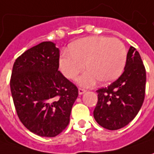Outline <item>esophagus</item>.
Listing matches in <instances>:
<instances>
[{
	"label": "esophagus",
	"mask_w": 154,
	"mask_h": 154,
	"mask_svg": "<svg viewBox=\"0 0 154 154\" xmlns=\"http://www.w3.org/2000/svg\"><path fill=\"white\" fill-rule=\"evenodd\" d=\"M85 92H86V89H84V88H81V87H80V88H79V94H80V95L83 94V93H84Z\"/></svg>",
	"instance_id": "1"
}]
</instances>
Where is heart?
<instances>
[{"label": "heart", "mask_w": 154, "mask_h": 154, "mask_svg": "<svg viewBox=\"0 0 154 154\" xmlns=\"http://www.w3.org/2000/svg\"><path fill=\"white\" fill-rule=\"evenodd\" d=\"M127 50L117 38L104 36L86 37L70 45V51H63L59 65L68 79H74L86 67L88 70L78 78L80 85L93 86L98 80L109 83L117 79L125 68Z\"/></svg>", "instance_id": "heart-1"}]
</instances>
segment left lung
<instances>
[{
	"mask_svg": "<svg viewBox=\"0 0 154 154\" xmlns=\"http://www.w3.org/2000/svg\"><path fill=\"white\" fill-rule=\"evenodd\" d=\"M146 69L139 52L130 47L121 76L107 87L99 88L93 116L100 126L116 130L138 114L146 92Z\"/></svg>",
	"mask_w": 154,
	"mask_h": 154,
	"instance_id": "left-lung-1",
	"label": "left lung"
}]
</instances>
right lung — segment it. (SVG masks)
<instances>
[{
    "mask_svg": "<svg viewBox=\"0 0 154 154\" xmlns=\"http://www.w3.org/2000/svg\"><path fill=\"white\" fill-rule=\"evenodd\" d=\"M60 51L43 42L15 60L10 88L17 115L31 132L55 137L67 128L77 86L58 70Z\"/></svg>",
    "mask_w": 154,
    "mask_h": 154,
    "instance_id": "add662e5",
    "label": "right lung"
}]
</instances>
